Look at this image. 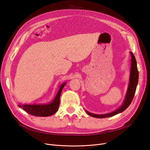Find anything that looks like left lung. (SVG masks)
<instances>
[{
  "mask_svg": "<svg viewBox=\"0 0 150 150\" xmlns=\"http://www.w3.org/2000/svg\"><path fill=\"white\" fill-rule=\"evenodd\" d=\"M130 54L131 55V70H130L129 81L128 90H127V93H126V96L122 106L119 108H118L117 110H115V111L111 113L106 114H95L86 111V113H87L88 115L93 117L98 118V119L112 117L115 115L122 112L130 105L133 100L136 88L138 84V80H139V72H138V69L137 67V62L134 54L132 52H130Z\"/></svg>",
  "mask_w": 150,
  "mask_h": 150,
  "instance_id": "left-lung-1",
  "label": "left lung"
}]
</instances>
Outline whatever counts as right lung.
Returning a JSON list of instances; mask_svg holds the SVG:
<instances>
[{"mask_svg":"<svg viewBox=\"0 0 150 150\" xmlns=\"http://www.w3.org/2000/svg\"><path fill=\"white\" fill-rule=\"evenodd\" d=\"M66 83H62L61 86L59 89L55 96L53 100L49 103L47 104H33V105H19L18 106L22 108L28 114L39 117H48L52 115L56 112L59 106V99L62 90Z\"/></svg>","mask_w":150,"mask_h":150,"instance_id":"1","label":"right lung"}]
</instances>
